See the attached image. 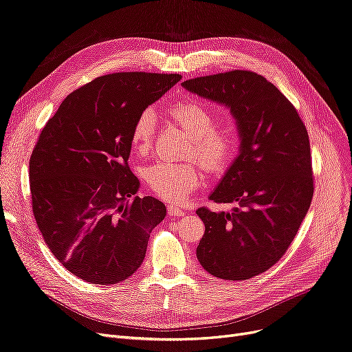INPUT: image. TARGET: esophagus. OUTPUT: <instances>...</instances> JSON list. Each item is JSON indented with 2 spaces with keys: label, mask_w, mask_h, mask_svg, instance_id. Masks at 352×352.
Listing matches in <instances>:
<instances>
[{
  "label": "esophagus",
  "mask_w": 352,
  "mask_h": 352,
  "mask_svg": "<svg viewBox=\"0 0 352 352\" xmlns=\"http://www.w3.org/2000/svg\"><path fill=\"white\" fill-rule=\"evenodd\" d=\"M166 210H168V214H170V216H174V217H175V216H184V210L177 207V206H174V204L168 206Z\"/></svg>",
  "instance_id": "obj_1"
}]
</instances>
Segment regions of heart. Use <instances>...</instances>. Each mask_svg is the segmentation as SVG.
Masks as SVG:
<instances>
[{"instance_id":"1","label":"heart","mask_w":352,"mask_h":352,"mask_svg":"<svg viewBox=\"0 0 352 352\" xmlns=\"http://www.w3.org/2000/svg\"><path fill=\"white\" fill-rule=\"evenodd\" d=\"M168 115L191 138L188 157H197L210 173H221L234 160L240 138L236 126L217 125V116L206 104L186 100L173 104ZM157 115L146 108L135 118L131 128V145L140 155L149 152L155 135ZM144 178L149 190L165 201L181 203L203 184L201 165L190 161L182 164L160 161L149 165Z\"/></svg>"}]
</instances>
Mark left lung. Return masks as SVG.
Here are the masks:
<instances>
[{
    "label": "left lung",
    "instance_id": "obj_1",
    "mask_svg": "<svg viewBox=\"0 0 352 352\" xmlns=\"http://www.w3.org/2000/svg\"><path fill=\"white\" fill-rule=\"evenodd\" d=\"M182 86L230 108L240 135V154L210 195L236 207L197 210L206 226L197 258L216 278L250 279L280 261L309 210L308 131L282 91L254 72L201 76Z\"/></svg>",
    "mask_w": 352,
    "mask_h": 352
}]
</instances>
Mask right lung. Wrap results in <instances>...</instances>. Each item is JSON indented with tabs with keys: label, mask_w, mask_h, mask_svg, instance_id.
<instances>
[{
	"label": "right lung",
	"mask_w": 352,
	"mask_h": 352,
	"mask_svg": "<svg viewBox=\"0 0 352 352\" xmlns=\"http://www.w3.org/2000/svg\"><path fill=\"white\" fill-rule=\"evenodd\" d=\"M181 74L122 72L70 94L38 135L30 191L40 233L57 262L95 285L128 279L144 261L166 208L135 197L128 165L135 118Z\"/></svg>",
	"instance_id": "obj_1"
}]
</instances>
